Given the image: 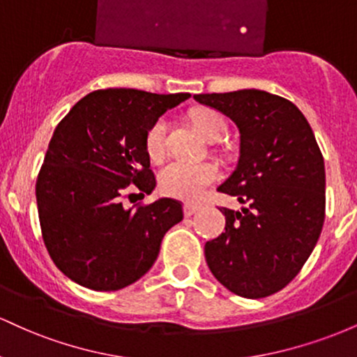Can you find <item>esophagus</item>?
<instances>
[{
  "instance_id": "34e87169",
  "label": "esophagus",
  "mask_w": 357,
  "mask_h": 357,
  "mask_svg": "<svg viewBox=\"0 0 357 357\" xmlns=\"http://www.w3.org/2000/svg\"><path fill=\"white\" fill-rule=\"evenodd\" d=\"M199 204H196V203H184V216H191V215H195L196 211L199 210Z\"/></svg>"
}]
</instances>
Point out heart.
<instances>
[{"label":"heart","mask_w":357,"mask_h":357,"mask_svg":"<svg viewBox=\"0 0 357 357\" xmlns=\"http://www.w3.org/2000/svg\"><path fill=\"white\" fill-rule=\"evenodd\" d=\"M195 124L202 130L208 141L223 137L227 134V122L220 114L213 110H203L195 116ZM167 121L158 119L146 136V151L153 161H159L166 154ZM220 178L218 166L210 161H184L174 159L167 162L159 173V186L162 192L184 202H196L204 195V191Z\"/></svg>","instance_id":"heart-1"}]
</instances>
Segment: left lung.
<instances>
[{"instance_id": "8db88e82", "label": "left lung", "mask_w": 357, "mask_h": 357, "mask_svg": "<svg viewBox=\"0 0 357 357\" xmlns=\"http://www.w3.org/2000/svg\"><path fill=\"white\" fill-rule=\"evenodd\" d=\"M240 130L238 165L218 191L247 204L220 208L227 225L204 257L221 285L240 297L282 290L301 272L326 218L324 158L304 114L284 97L245 89L198 93Z\"/></svg>"}]
</instances>
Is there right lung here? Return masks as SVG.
Here are the masks:
<instances>
[{"label":"right lung","mask_w":357,"mask_h":357,"mask_svg":"<svg viewBox=\"0 0 357 357\" xmlns=\"http://www.w3.org/2000/svg\"><path fill=\"white\" fill-rule=\"evenodd\" d=\"M190 93L96 90L56 126L36 179L42 236L70 280L100 292L124 289L153 267L181 203L161 198L122 206L130 183L144 198L155 188L146 136Z\"/></svg>","instance_id":"right-lung-1"}]
</instances>
